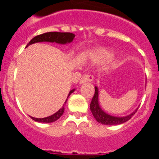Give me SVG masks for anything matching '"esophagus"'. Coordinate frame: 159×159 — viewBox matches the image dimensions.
Segmentation results:
<instances>
[{
    "instance_id": "1",
    "label": "esophagus",
    "mask_w": 159,
    "mask_h": 159,
    "mask_svg": "<svg viewBox=\"0 0 159 159\" xmlns=\"http://www.w3.org/2000/svg\"><path fill=\"white\" fill-rule=\"evenodd\" d=\"M93 75H83L82 78L80 79V84H86V83L88 82H92V80H93Z\"/></svg>"
}]
</instances>
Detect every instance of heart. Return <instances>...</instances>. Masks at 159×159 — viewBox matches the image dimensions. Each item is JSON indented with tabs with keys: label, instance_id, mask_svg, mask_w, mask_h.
Instances as JSON below:
<instances>
[{
	"label": "heart",
	"instance_id": "1",
	"mask_svg": "<svg viewBox=\"0 0 159 159\" xmlns=\"http://www.w3.org/2000/svg\"><path fill=\"white\" fill-rule=\"evenodd\" d=\"M112 56H113V52L110 51L109 49L104 48L97 49L94 53V57L95 60L100 61V62H103V61L109 60Z\"/></svg>",
	"mask_w": 159,
	"mask_h": 159
}]
</instances>
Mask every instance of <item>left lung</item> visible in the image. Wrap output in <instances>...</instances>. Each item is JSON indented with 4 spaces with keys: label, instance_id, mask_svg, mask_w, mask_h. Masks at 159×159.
<instances>
[{
    "label": "left lung",
    "instance_id": "obj_1",
    "mask_svg": "<svg viewBox=\"0 0 159 159\" xmlns=\"http://www.w3.org/2000/svg\"><path fill=\"white\" fill-rule=\"evenodd\" d=\"M90 109L93 115L94 118L96 119L97 122L104 125H119L122 123H126L129 119L134 116V113L137 111L138 108L134 111L127 116L123 117H118V116H111L109 114L106 113L100 107L99 102V89L96 86L95 87V94L92 99L91 104H90Z\"/></svg>",
    "mask_w": 159,
    "mask_h": 159
}]
</instances>
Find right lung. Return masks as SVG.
I'll use <instances>...</instances> for the list:
<instances>
[{"label":"right lung","mask_w":159,"mask_h":159,"mask_svg":"<svg viewBox=\"0 0 159 159\" xmlns=\"http://www.w3.org/2000/svg\"><path fill=\"white\" fill-rule=\"evenodd\" d=\"M75 35L71 33V32H45V33H43L41 35H38V36H35L32 39V40L29 41V43H28L26 48L29 47V45L32 44V43H39V42H51V43H60V44H67V43H69L71 42H72V40H74ZM75 89L71 90L69 92V94L67 95V99L64 102V104H66L67 102V98L69 97V95H71L72 92H74ZM63 106L62 107L60 108L58 111H57L55 114L52 115L50 116H48L45 118H42V119H38V118H34L31 116V119H33L34 121L39 122V123H53V122L57 121L60 119L62 115L64 112V107Z\"/></svg>","instance_id":"add662e5"}]
</instances>
